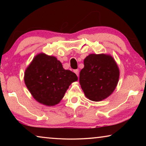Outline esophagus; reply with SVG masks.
Listing matches in <instances>:
<instances>
[{"label":"esophagus","mask_w":146,"mask_h":146,"mask_svg":"<svg viewBox=\"0 0 146 146\" xmlns=\"http://www.w3.org/2000/svg\"><path fill=\"white\" fill-rule=\"evenodd\" d=\"M74 72L75 73V74L76 75H77V76H78L79 75V73H78V70H74Z\"/></svg>","instance_id":"obj_1"}]
</instances>
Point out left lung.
I'll list each match as a JSON object with an SVG mask.
<instances>
[{
  "instance_id": "left-lung-1",
  "label": "left lung",
  "mask_w": 146,
  "mask_h": 146,
  "mask_svg": "<svg viewBox=\"0 0 146 146\" xmlns=\"http://www.w3.org/2000/svg\"><path fill=\"white\" fill-rule=\"evenodd\" d=\"M79 82L86 97L98 102L108 98L117 86L120 71L111 56L90 54L84 60Z\"/></svg>"
}]
</instances>
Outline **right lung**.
<instances>
[{"mask_svg": "<svg viewBox=\"0 0 146 146\" xmlns=\"http://www.w3.org/2000/svg\"><path fill=\"white\" fill-rule=\"evenodd\" d=\"M78 80L70 70H64L53 56L39 53L35 56L24 73V82L33 98L42 104H57L71 83Z\"/></svg>", "mask_w": 146, "mask_h": 146, "instance_id": "right-lung-1", "label": "right lung"}]
</instances>
